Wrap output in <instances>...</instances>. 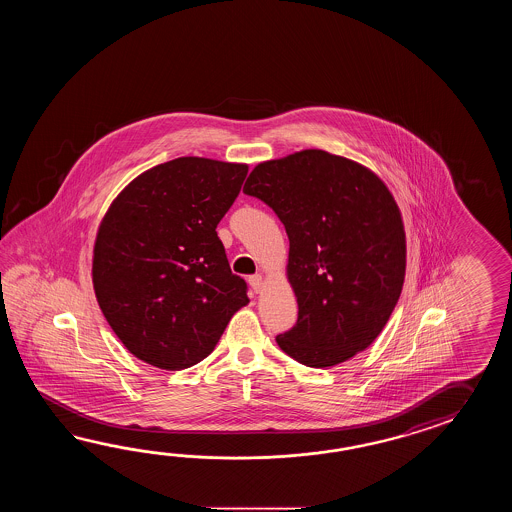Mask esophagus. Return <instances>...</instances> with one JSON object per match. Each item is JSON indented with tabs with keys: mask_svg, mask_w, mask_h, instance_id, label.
I'll return each instance as SVG.
<instances>
[{
	"mask_svg": "<svg viewBox=\"0 0 512 512\" xmlns=\"http://www.w3.org/2000/svg\"><path fill=\"white\" fill-rule=\"evenodd\" d=\"M249 283H251L252 291L254 293H260L261 287H263V278H261V274H254L249 278Z\"/></svg>",
	"mask_w": 512,
	"mask_h": 512,
	"instance_id": "obj_1",
	"label": "esophagus"
}]
</instances>
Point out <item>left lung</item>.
<instances>
[{
  "mask_svg": "<svg viewBox=\"0 0 512 512\" xmlns=\"http://www.w3.org/2000/svg\"><path fill=\"white\" fill-rule=\"evenodd\" d=\"M280 218L298 320L276 337L291 359L329 368L379 337L401 296L403 219L390 190L366 166L324 150L265 161L243 186Z\"/></svg>",
  "mask_w": 512,
  "mask_h": 512,
  "instance_id": "obj_1",
  "label": "left lung"
}]
</instances>
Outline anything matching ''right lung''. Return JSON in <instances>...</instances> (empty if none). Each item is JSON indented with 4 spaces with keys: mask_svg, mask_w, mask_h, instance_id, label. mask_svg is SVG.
Segmentation results:
<instances>
[{
    "mask_svg": "<svg viewBox=\"0 0 512 512\" xmlns=\"http://www.w3.org/2000/svg\"><path fill=\"white\" fill-rule=\"evenodd\" d=\"M247 164L179 157L135 177L98 227L93 287L109 326L137 359L185 370L207 359L249 304L218 238Z\"/></svg>",
    "mask_w": 512,
    "mask_h": 512,
    "instance_id": "add662e5",
    "label": "right lung"
}]
</instances>
